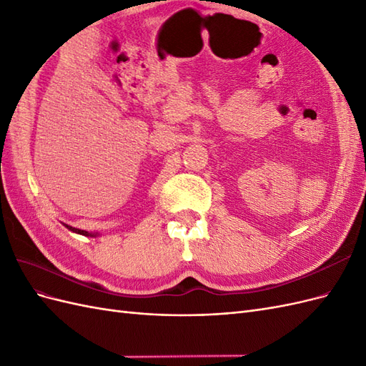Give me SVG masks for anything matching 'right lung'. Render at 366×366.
Masks as SVG:
<instances>
[{"label": "right lung", "mask_w": 366, "mask_h": 366, "mask_svg": "<svg viewBox=\"0 0 366 366\" xmlns=\"http://www.w3.org/2000/svg\"><path fill=\"white\" fill-rule=\"evenodd\" d=\"M64 224V223H62ZM65 227H67L69 230H71V232H74V234H79V235H84V237H99V234L97 232H86V230H82V229H76V227H71V226H69V224H64Z\"/></svg>", "instance_id": "1"}]
</instances>
